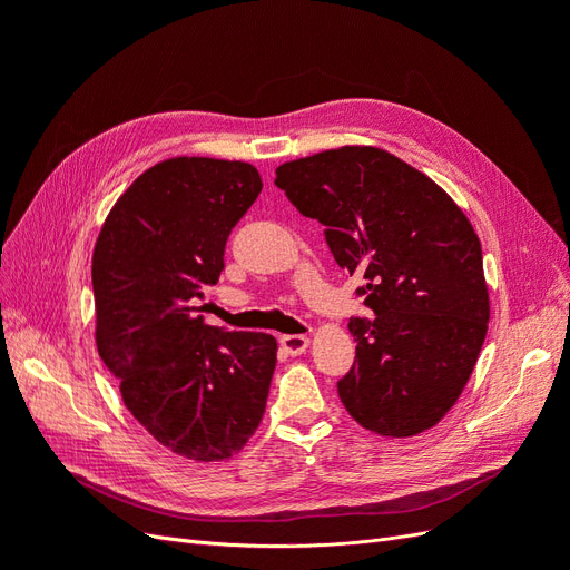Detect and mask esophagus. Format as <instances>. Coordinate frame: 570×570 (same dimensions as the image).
<instances>
[{
	"instance_id": "obj_1",
	"label": "esophagus",
	"mask_w": 570,
	"mask_h": 570,
	"mask_svg": "<svg viewBox=\"0 0 570 570\" xmlns=\"http://www.w3.org/2000/svg\"><path fill=\"white\" fill-rule=\"evenodd\" d=\"M308 344H312V340H308L306 335H283L281 337V347L289 354V356H299L308 350Z\"/></svg>"
}]
</instances>
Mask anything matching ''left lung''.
<instances>
[{
	"label": "left lung",
	"mask_w": 570,
	"mask_h": 570,
	"mask_svg": "<svg viewBox=\"0 0 570 570\" xmlns=\"http://www.w3.org/2000/svg\"><path fill=\"white\" fill-rule=\"evenodd\" d=\"M302 216L325 226L340 268L358 273L373 321H350L356 361L337 383L350 416L381 438L435 428L469 383L488 335L480 239L419 168L371 145L275 168Z\"/></svg>",
	"instance_id": "left-lung-1"
}]
</instances>
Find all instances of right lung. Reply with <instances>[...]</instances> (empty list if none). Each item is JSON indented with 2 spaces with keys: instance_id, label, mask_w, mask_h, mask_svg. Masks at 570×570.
Listing matches in <instances>:
<instances>
[{
  "instance_id": "add662e5",
  "label": "right lung",
  "mask_w": 570,
  "mask_h": 570,
  "mask_svg": "<svg viewBox=\"0 0 570 570\" xmlns=\"http://www.w3.org/2000/svg\"><path fill=\"white\" fill-rule=\"evenodd\" d=\"M262 187L245 161H159L116 199L92 252L99 356L135 421L189 461L233 459L266 411L278 342L223 333L195 308Z\"/></svg>"
}]
</instances>
